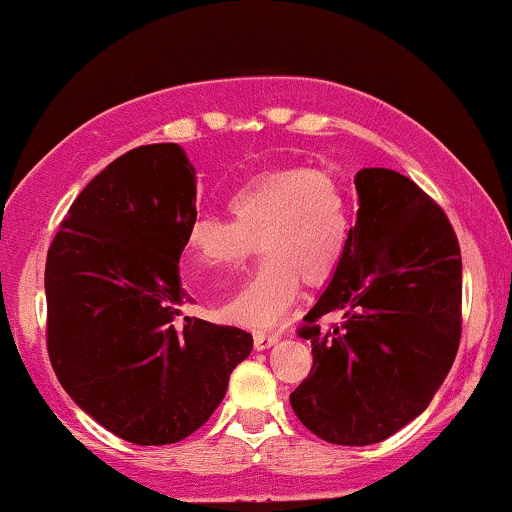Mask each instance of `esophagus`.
Returning <instances> with one entry per match:
<instances>
[{
	"label": "esophagus",
	"instance_id": "obj_1",
	"mask_svg": "<svg viewBox=\"0 0 512 512\" xmlns=\"http://www.w3.org/2000/svg\"><path fill=\"white\" fill-rule=\"evenodd\" d=\"M279 342V332H255V349L262 351V349H269V346H274Z\"/></svg>",
	"mask_w": 512,
	"mask_h": 512
}]
</instances>
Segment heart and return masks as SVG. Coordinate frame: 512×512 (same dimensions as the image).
<instances>
[{"label": "heart", "mask_w": 512, "mask_h": 512, "mask_svg": "<svg viewBox=\"0 0 512 512\" xmlns=\"http://www.w3.org/2000/svg\"><path fill=\"white\" fill-rule=\"evenodd\" d=\"M228 214H197L185 233L195 274L238 267L255 248L264 260L221 305V315L252 330L279 325L298 284H322L337 272L349 240V199L325 170L286 168L245 182L228 197Z\"/></svg>", "instance_id": "1"}]
</instances>
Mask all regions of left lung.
Returning a JSON list of instances; mask_svg holds the SVG:
<instances>
[{"instance_id": "1", "label": "left lung", "mask_w": 512, "mask_h": 512, "mask_svg": "<svg viewBox=\"0 0 512 512\" xmlns=\"http://www.w3.org/2000/svg\"><path fill=\"white\" fill-rule=\"evenodd\" d=\"M358 219L330 286L298 334L313 368L291 407L317 438L370 445L428 407L462 334V255L452 223L402 173L363 168ZM327 312L342 326L319 330Z\"/></svg>"}]
</instances>
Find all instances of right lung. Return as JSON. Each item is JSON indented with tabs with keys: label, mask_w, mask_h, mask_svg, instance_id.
<instances>
[{
	"label": "right lung",
	"mask_w": 512,
	"mask_h": 512,
	"mask_svg": "<svg viewBox=\"0 0 512 512\" xmlns=\"http://www.w3.org/2000/svg\"><path fill=\"white\" fill-rule=\"evenodd\" d=\"M195 197V168L178 144L137 146L81 190L48 250L45 337L57 380L129 443L195 433L252 351L240 327L173 325Z\"/></svg>",
	"instance_id": "add662e5"
}]
</instances>
